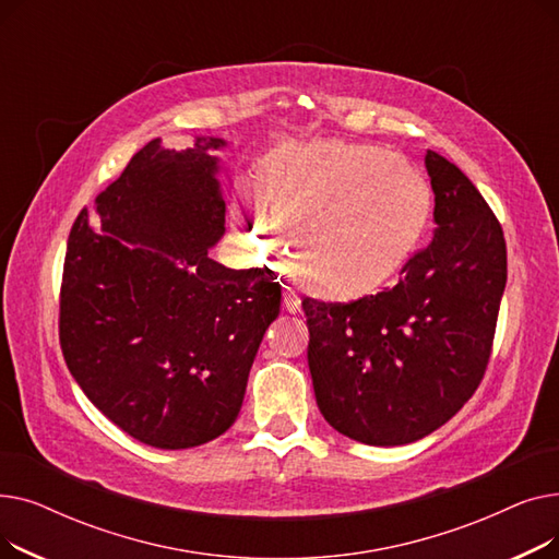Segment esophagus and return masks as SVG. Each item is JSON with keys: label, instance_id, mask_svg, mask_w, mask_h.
<instances>
[{"label": "esophagus", "instance_id": "1", "mask_svg": "<svg viewBox=\"0 0 559 559\" xmlns=\"http://www.w3.org/2000/svg\"><path fill=\"white\" fill-rule=\"evenodd\" d=\"M299 308H301V301H299V297H297L295 292H292L289 287H285V289H283V310H285V312H292V314H295V312H299Z\"/></svg>", "mask_w": 559, "mask_h": 559}]
</instances>
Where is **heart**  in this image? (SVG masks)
I'll list each match as a JSON object with an SVG mask.
<instances>
[{"instance_id":"b5f03b06","label":"heart","mask_w":559,"mask_h":559,"mask_svg":"<svg viewBox=\"0 0 559 559\" xmlns=\"http://www.w3.org/2000/svg\"><path fill=\"white\" fill-rule=\"evenodd\" d=\"M258 201L289 247V270L314 299L360 301L415 253L430 215L421 171L371 144H278L255 165ZM249 247L281 258L258 211H235Z\"/></svg>"}]
</instances>
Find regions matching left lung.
<instances>
[{
	"instance_id": "left-lung-1",
	"label": "left lung",
	"mask_w": 559,
	"mask_h": 559,
	"mask_svg": "<svg viewBox=\"0 0 559 559\" xmlns=\"http://www.w3.org/2000/svg\"><path fill=\"white\" fill-rule=\"evenodd\" d=\"M435 233L394 287L350 304L304 299L324 419L369 447L444 426L485 376L508 281L503 228L460 167L428 150Z\"/></svg>"
}]
</instances>
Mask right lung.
Masks as SVG:
<instances>
[{
    "label": "right lung",
    "instance_id": "obj_1",
    "mask_svg": "<svg viewBox=\"0 0 559 559\" xmlns=\"http://www.w3.org/2000/svg\"><path fill=\"white\" fill-rule=\"evenodd\" d=\"M222 138L190 150L146 142L76 217L61 285L63 358L83 394L154 449L201 447L238 419L281 285L228 270L209 251L224 235Z\"/></svg>",
    "mask_w": 559,
    "mask_h": 559
}]
</instances>
